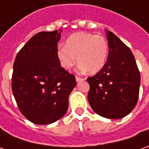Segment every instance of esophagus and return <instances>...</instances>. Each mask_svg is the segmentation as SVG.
I'll return each mask as SVG.
<instances>
[{
	"instance_id": "obj_1",
	"label": "esophagus",
	"mask_w": 149,
	"mask_h": 149,
	"mask_svg": "<svg viewBox=\"0 0 149 149\" xmlns=\"http://www.w3.org/2000/svg\"><path fill=\"white\" fill-rule=\"evenodd\" d=\"M84 78L79 77H76V81H77V82H79V81H84Z\"/></svg>"
}]
</instances>
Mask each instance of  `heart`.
I'll return each instance as SVG.
<instances>
[{"instance_id": "heart-1", "label": "heart", "mask_w": 149, "mask_h": 149, "mask_svg": "<svg viewBox=\"0 0 149 149\" xmlns=\"http://www.w3.org/2000/svg\"><path fill=\"white\" fill-rule=\"evenodd\" d=\"M109 54V44L105 37L88 33H77L68 37L65 46H59L57 57L63 68L70 70L77 57L81 71L97 72L103 68Z\"/></svg>"}]
</instances>
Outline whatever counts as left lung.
Masks as SVG:
<instances>
[{"mask_svg": "<svg viewBox=\"0 0 149 149\" xmlns=\"http://www.w3.org/2000/svg\"><path fill=\"white\" fill-rule=\"evenodd\" d=\"M109 55L105 65L93 77L88 100L98 115L120 119L129 114L137 103L141 75L132 52L115 34L106 29Z\"/></svg>", "mask_w": 149, "mask_h": 149, "instance_id": "obj_1", "label": "left lung"}]
</instances>
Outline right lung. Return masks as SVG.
I'll return each mask as SVG.
<instances>
[{
  "instance_id": "add662e5",
  "label": "right lung",
  "mask_w": 149,
  "mask_h": 149,
  "mask_svg": "<svg viewBox=\"0 0 149 149\" xmlns=\"http://www.w3.org/2000/svg\"><path fill=\"white\" fill-rule=\"evenodd\" d=\"M61 30L35 34L13 64L12 90L21 112L37 125H49L65 115L75 76L61 67L57 42Z\"/></svg>"
}]
</instances>
